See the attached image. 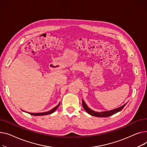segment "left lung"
Segmentation results:
<instances>
[{
	"label": "left lung",
	"instance_id": "obj_1",
	"mask_svg": "<svg viewBox=\"0 0 147 147\" xmlns=\"http://www.w3.org/2000/svg\"><path fill=\"white\" fill-rule=\"evenodd\" d=\"M82 106H83L84 109H85V110L87 112L88 114H90V115L98 117H109V116L113 115L117 113V112L121 111L126 105V104H125L122 106L118 107L117 109H115L114 110H109V111H101V112H96L95 111H93L91 109H90L87 106V105L85 104V102H84V100H82Z\"/></svg>",
	"mask_w": 147,
	"mask_h": 147
}]
</instances>
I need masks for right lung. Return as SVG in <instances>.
Instances as JSON below:
<instances>
[{
    "label": "right lung",
    "mask_w": 147,
    "mask_h": 147,
    "mask_svg": "<svg viewBox=\"0 0 147 147\" xmlns=\"http://www.w3.org/2000/svg\"><path fill=\"white\" fill-rule=\"evenodd\" d=\"M60 106V102L59 103V105L57 106H56L55 107H54L53 109L50 110L49 111H46V112H43V113H28L29 114L33 115V116H44V115H50L51 114L59 107V106Z\"/></svg>",
    "instance_id": "obj_1"
}]
</instances>
